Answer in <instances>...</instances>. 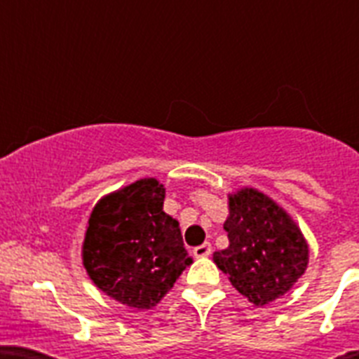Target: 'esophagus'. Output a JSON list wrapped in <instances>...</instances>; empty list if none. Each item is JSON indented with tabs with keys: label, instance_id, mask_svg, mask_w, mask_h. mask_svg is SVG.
<instances>
[{
	"label": "esophagus",
	"instance_id": "esophagus-1",
	"mask_svg": "<svg viewBox=\"0 0 359 359\" xmlns=\"http://www.w3.org/2000/svg\"><path fill=\"white\" fill-rule=\"evenodd\" d=\"M210 253H212L210 243H205L201 244V246H196L194 248V257H198V259H201V257H208Z\"/></svg>",
	"mask_w": 359,
	"mask_h": 359
}]
</instances>
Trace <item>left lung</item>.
Here are the masks:
<instances>
[{
  "label": "left lung",
  "mask_w": 359,
  "mask_h": 359,
  "mask_svg": "<svg viewBox=\"0 0 359 359\" xmlns=\"http://www.w3.org/2000/svg\"><path fill=\"white\" fill-rule=\"evenodd\" d=\"M226 250L214 262L255 306L282 298L306 273L309 244L280 205L261 190L243 187L228 194Z\"/></svg>",
  "instance_id": "left-lung-1"
}]
</instances>
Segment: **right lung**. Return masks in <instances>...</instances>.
<instances>
[{
  "label": "right lung",
  "mask_w": 359,
  "mask_h": 359,
  "mask_svg": "<svg viewBox=\"0 0 359 359\" xmlns=\"http://www.w3.org/2000/svg\"><path fill=\"white\" fill-rule=\"evenodd\" d=\"M163 199V185L144 177L104 196L88 219L82 264L98 290L133 309L156 306L192 264Z\"/></svg>",
  "instance_id": "obj_1"
}]
</instances>
